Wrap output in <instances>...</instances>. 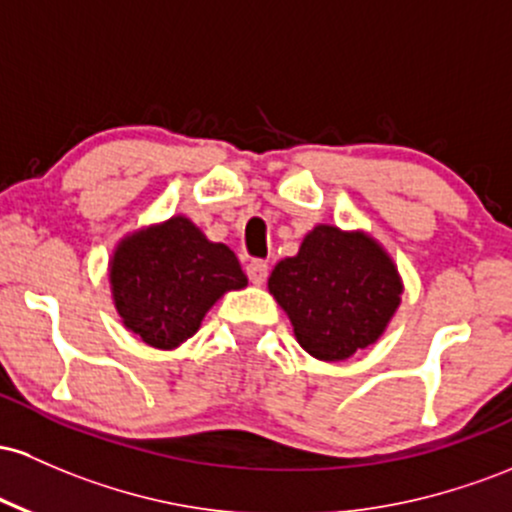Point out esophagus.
Returning a JSON list of instances; mask_svg holds the SVG:
<instances>
[{
    "instance_id": "1",
    "label": "esophagus",
    "mask_w": 512,
    "mask_h": 512,
    "mask_svg": "<svg viewBox=\"0 0 512 512\" xmlns=\"http://www.w3.org/2000/svg\"><path fill=\"white\" fill-rule=\"evenodd\" d=\"M245 272H247V279H250L252 284H265V279L269 274V265L262 260H250L247 262Z\"/></svg>"
}]
</instances>
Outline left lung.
Listing matches in <instances>:
<instances>
[{"label": "left lung", "mask_w": 512, "mask_h": 512, "mask_svg": "<svg viewBox=\"0 0 512 512\" xmlns=\"http://www.w3.org/2000/svg\"><path fill=\"white\" fill-rule=\"evenodd\" d=\"M269 291L289 313L303 350L338 362L384 333L401 301V279L372 238L318 226L299 255L274 267Z\"/></svg>", "instance_id": "obj_1"}]
</instances>
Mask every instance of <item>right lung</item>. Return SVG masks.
Wrapping results in <instances>:
<instances>
[{
    "mask_svg": "<svg viewBox=\"0 0 512 512\" xmlns=\"http://www.w3.org/2000/svg\"><path fill=\"white\" fill-rule=\"evenodd\" d=\"M245 284L233 250L209 243L182 216L126 238L111 262V286L123 323L160 350L192 338L213 303Z\"/></svg>",
    "mask_w": 512,
    "mask_h": 512,
    "instance_id": "1",
    "label": "right lung"
}]
</instances>
